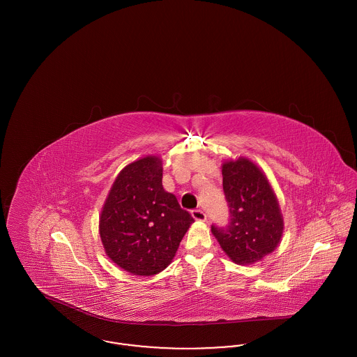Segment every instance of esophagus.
I'll return each mask as SVG.
<instances>
[{
	"mask_svg": "<svg viewBox=\"0 0 357 357\" xmlns=\"http://www.w3.org/2000/svg\"><path fill=\"white\" fill-rule=\"evenodd\" d=\"M191 215H192V218H194L195 221H206V214H204L202 210H199V208H195V210H192V211H191Z\"/></svg>",
	"mask_w": 357,
	"mask_h": 357,
	"instance_id": "esophagus-1",
	"label": "esophagus"
}]
</instances>
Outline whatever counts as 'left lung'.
Here are the masks:
<instances>
[{
	"label": "left lung",
	"instance_id": "1",
	"mask_svg": "<svg viewBox=\"0 0 357 357\" xmlns=\"http://www.w3.org/2000/svg\"><path fill=\"white\" fill-rule=\"evenodd\" d=\"M222 175L230 221L225 227L213 225L211 233L233 262L252 265L274 252L281 241L280 204L266 175L248 158L225 162Z\"/></svg>",
	"mask_w": 357,
	"mask_h": 357
}]
</instances>
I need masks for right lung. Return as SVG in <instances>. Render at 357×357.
I'll return each mask as SVG.
<instances>
[{"mask_svg": "<svg viewBox=\"0 0 357 357\" xmlns=\"http://www.w3.org/2000/svg\"><path fill=\"white\" fill-rule=\"evenodd\" d=\"M162 160L146 156L120 171L102 206L105 255L135 275L165 271L194 218L163 185Z\"/></svg>", "mask_w": 357, "mask_h": 357, "instance_id": "1", "label": "right lung"}]
</instances>
